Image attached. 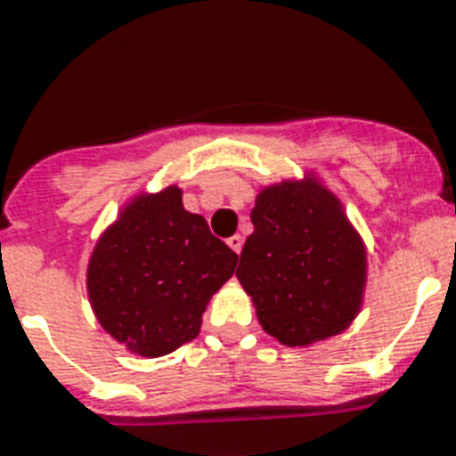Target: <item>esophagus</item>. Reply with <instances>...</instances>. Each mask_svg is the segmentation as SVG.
Masks as SVG:
<instances>
[{
    "instance_id": "34e87169",
    "label": "esophagus",
    "mask_w": 456,
    "mask_h": 456,
    "mask_svg": "<svg viewBox=\"0 0 456 456\" xmlns=\"http://www.w3.org/2000/svg\"><path fill=\"white\" fill-rule=\"evenodd\" d=\"M242 242H245V240H242V235H232V238H228V245H231V249L235 251V254H240V251H242Z\"/></svg>"
}]
</instances>
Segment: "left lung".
Instances as JSON below:
<instances>
[{
  "label": "left lung",
  "mask_w": 456,
  "mask_h": 456,
  "mask_svg": "<svg viewBox=\"0 0 456 456\" xmlns=\"http://www.w3.org/2000/svg\"><path fill=\"white\" fill-rule=\"evenodd\" d=\"M238 278L258 322L287 346L334 337L355 318L365 287V247L337 200L315 183L265 188Z\"/></svg>",
  "instance_id": "left-lung-1"
}]
</instances>
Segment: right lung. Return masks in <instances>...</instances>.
Returning <instances> with one entry per match:
<instances>
[{
    "mask_svg": "<svg viewBox=\"0 0 456 456\" xmlns=\"http://www.w3.org/2000/svg\"><path fill=\"white\" fill-rule=\"evenodd\" d=\"M235 265L238 254L183 209L171 185L122 211L98 240L86 285L103 330L158 358L198 337L207 301Z\"/></svg>",
    "mask_w": 456,
    "mask_h": 456,
    "instance_id": "add662e5",
    "label": "right lung"
}]
</instances>
